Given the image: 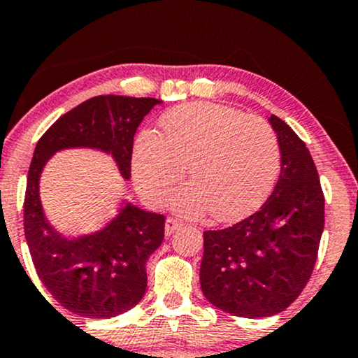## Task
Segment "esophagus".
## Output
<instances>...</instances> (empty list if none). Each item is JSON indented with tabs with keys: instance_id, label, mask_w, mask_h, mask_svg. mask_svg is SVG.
I'll return each instance as SVG.
<instances>
[{
	"instance_id": "34e87169",
	"label": "esophagus",
	"mask_w": 358,
	"mask_h": 358,
	"mask_svg": "<svg viewBox=\"0 0 358 358\" xmlns=\"http://www.w3.org/2000/svg\"><path fill=\"white\" fill-rule=\"evenodd\" d=\"M180 227H182V222H178V220H176V218L168 217L166 222H165V234L166 235H171L175 230H178Z\"/></svg>"
}]
</instances>
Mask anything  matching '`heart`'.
<instances>
[{
	"instance_id": "obj_1",
	"label": "heart",
	"mask_w": 358,
	"mask_h": 358,
	"mask_svg": "<svg viewBox=\"0 0 358 358\" xmlns=\"http://www.w3.org/2000/svg\"><path fill=\"white\" fill-rule=\"evenodd\" d=\"M162 135L141 131L131 155L136 187L155 205L182 182L173 198L187 217L208 213L220 222L247 217L273 192L282 166L277 133L260 116L220 103H185L160 118Z\"/></svg>"
}]
</instances>
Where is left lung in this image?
Segmentation results:
<instances>
[{
    "label": "left lung",
    "mask_w": 358,
    "mask_h": 358,
    "mask_svg": "<svg viewBox=\"0 0 358 358\" xmlns=\"http://www.w3.org/2000/svg\"><path fill=\"white\" fill-rule=\"evenodd\" d=\"M282 166L268 200L245 220L203 231L201 292L223 312L272 317L302 294L312 277L325 223V198L307 145L272 115Z\"/></svg>",
    "instance_id": "obj_1"
}]
</instances>
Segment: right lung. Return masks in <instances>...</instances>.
<instances>
[{
	"label": "right lung",
	"instance_id": "right-lung-1",
	"mask_svg": "<svg viewBox=\"0 0 358 358\" xmlns=\"http://www.w3.org/2000/svg\"><path fill=\"white\" fill-rule=\"evenodd\" d=\"M157 98L118 94L93 96L59 116L40 138L24 193V236L41 283L56 302L76 315L110 318L143 299L146 260L165 236V217L127 203L103 230L59 235L46 222L40 201V175L51 155L64 148L110 153L123 178L131 175L133 136Z\"/></svg>",
	"mask_w": 358,
	"mask_h": 358
}]
</instances>
